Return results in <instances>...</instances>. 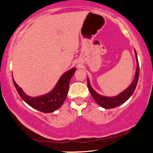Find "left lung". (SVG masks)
I'll use <instances>...</instances> for the list:
<instances>
[{
    "label": "left lung",
    "instance_id": "left-lung-1",
    "mask_svg": "<svg viewBox=\"0 0 153 153\" xmlns=\"http://www.w3.org/2000/svg\"><path fill=\"white\" fill-rule=\"evenodd\" d=\"M134 52L137 59V65L134 78V80H133L132 82L131 83V85L129 86V88H128L127 89H126L124 91H123L122 93H121V94L118 95L117 96H115V97H106V96H103L98 94L97 93L91 88L90 85V82H89L88 78V88L91 96H93V98H94L95 101H96V103L99 105H100L101 107H103V108L108 109V108H115V107L120 106L121 104L124 103L127 100L129 99V98L131 97V95L133 94V93H134L135 88H136L137 84L138 82L139 75H140V66H139L137 55V52L135 50Z\"/></svg>",
    "mask_w": 153,
    "mask_h": 153
}]
</instances>
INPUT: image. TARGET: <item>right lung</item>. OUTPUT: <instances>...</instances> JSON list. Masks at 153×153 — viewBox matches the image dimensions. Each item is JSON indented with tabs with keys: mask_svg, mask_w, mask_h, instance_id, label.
I'll use <instances>...</instances> for the list:
<instances>
[{
	"mask_svg": "<svg viewBox=\"0 0 153 153\" xmlns=\"http://www.w3.org/2000/svg\"><path fill=\"white\" fill-rule=\"evenodd\" d=\"M75 71V68H73L71 71L64 73L53 90L49 94L39 97L33 98L26 96L23 92L22 89L16 83L13 78V81L19 96L26 103L43 113H50L59 108L64 103L69 88L70 80L74 75Z\"/></svg>",
	"mask_w": 153,
	"mask_h": 153,
	"instance_id": "obj_1",
	"label": "right lung"
}]
</instances>
